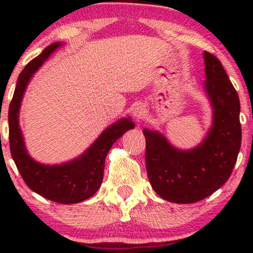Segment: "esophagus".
<instances>
[{"label":"esophagus","instance_id":"obj_1","mask_svg":"<svg viewBox=\"0 0 253 253\" xmlns=\"http://www.w3.org/2000/svg\"><path fill=\"white\" fill-rule=\"evenodd\" d=\"M145 112H146V110H145V107L143 104H136L134 108H133V115H134L135 119H138V120L144 118Z\"/></svg>","mask_w":253,"mask_h":253}]
</instances>
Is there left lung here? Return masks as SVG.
Instances as JSON below:
<instances>
[{
	"mask_svg": "<svg viewBox=\"0 0 253 253\" xmlns=\"http://www.w3.org/2000/svg\"><path fill=\"white\" fill-rule=\"evenodd\" d=\"M206 91L213 107V126L196 149L172 147L158 132L144 129L147 176L159 196L169 202L194 203L227 182L242 144L237 90L215 56L205 51Z\"/></svg>",
	"mask_w": 253,
	"mask_h": 253,
	"instance_id": "left-lung-1",
	"label": "left lung"
}]
</instances>
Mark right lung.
I'll list each match as a JSON object with an SVG mask.
<instances>
[{"label":"right lung","instance_id":"1","mask_svg":"<svg viewBox=\"0 0 253 253\" xmlns=\"http://www.w3.org/2000/svg\"><path fill=\"white\" fill-rule=\"evenodd\" d=\"M60 45V42H54L46 47L21 71L9 104L8 121L11 157L28 188L51 201L69 205L82 202L100 189L107 153L126 130L134 128V124L129 119H123L113 124L82 157L70 163L50 167L37 163L27 155L21 130L19 128L20 103L32 75Z\"/></svg>","mask_w":253,"mask_h":253}]
</instances>
